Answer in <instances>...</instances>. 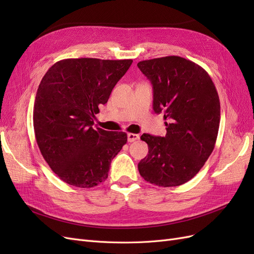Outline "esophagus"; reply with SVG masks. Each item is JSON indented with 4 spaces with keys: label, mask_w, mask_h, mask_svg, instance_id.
Instances as JSON below:
<instances>
[{
    "label": "esophagus",
    "mask_w": 254,
    "mask_h": 254,
    "mask_svg": "<svg viewBox=\"0 0 254 254\" xmlns=\"http://www.w3.org/2000/svg\"><path fill=\"white\" fill-rule=\"evenodd\" d=\"M127 137H128V142H134V141L140 139V135L135 134V133H128Z\"/></svg>",
    "instance_id": "obj_1"
}]
</instances>
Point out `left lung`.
Here are the masks:
<instances>
[{
	"label": "left lung",
	"instance_id": "obj_1",
	"mask_svg": "<svg viewBox=\"0 0 254 254\" xmlns=\"http://www.w3.org/2000/svg\"><path fill=\"white\" fill-rule=\"evenodd\" d=\"M153 89L152 108L163 113L165 136L143 133L148 155L137 164L143 178L159 187H178L201 170L216 143L220 103L205 70L179 56L137 64Z\"/></svg>",
	"mask_w": 254,
	"mask_h": 254
}]
</instances>
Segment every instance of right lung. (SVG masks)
Listing matches in <instances>:
<instances>
[{
  "label": "right lung",
  "instance_id": "obj_1",
  "mask_svg": "<svg viewBox=\"0 0 254 254\" xmlns=\"http://www.w3.org/2000/svg\"><path fill=\"white\" fill-rule=\"evenodd\" d=\"M132 64L131 59H64L45 73L34 105L36 141L59 178L93 188L108 178L113 158L127 142L125 132L93 127L98 106Z\"/></svg>",
  "mask_w": 254,
  "mask_h": 254
}]
</instances>
